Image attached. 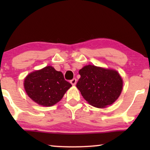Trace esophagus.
I'll return each mask as SVG.
<instances>
[{
  "mask_svg": "<svg viewBox=\"0 0 150 150\" xmlns=\"http://www.w3.org/2000/svg\"><path fill=\"white\" fill-rule=\"evenodd\" d=\"M70 83H71L72 85H75L76 84V79H73L72 80H71V81H70Z\"/></svg>",
  "mask_w": 150,
  "mask_h": 150,
  "instance_id": "1",
  "label": "esophagus"
}]
</instances>
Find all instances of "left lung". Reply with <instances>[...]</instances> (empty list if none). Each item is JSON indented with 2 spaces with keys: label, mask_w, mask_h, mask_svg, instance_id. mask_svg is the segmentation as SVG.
Segmentation results:
<instances>
[{
  "label": "left lung",
  "mask_w": 150,
  "mask_h": 150,
  "mask_svg": "<svg viewBox=\"0 0 150 150\" xmlns=\"http://www.w3.org/2000/svg\"><path fill=\"white\" fill-rule=\"evenodd\" d=\"M76 87L86 101L98 108L110 105L120 96L123 81L117 71L95 65H87L79 70Z\"/></svg>",
  "instance_id": "8db88e82"
}]
</instances>
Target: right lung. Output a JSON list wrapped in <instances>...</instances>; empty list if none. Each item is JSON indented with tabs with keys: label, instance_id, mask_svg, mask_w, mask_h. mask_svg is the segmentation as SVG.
Instances as JSON below:
<instances>
[{
	"label": "right lung",
	"instance_id": "obj_1",
	"mask_svg": "<svg viewBox=\"0 0 150 150\" xmlns=\"http://www.w3.org/2000/svg\"><path fill=\"white\" fill-rule=\"evenodd\" d=\"M24 85L28 97L44 106H51L60 101L71 86L65 81L62 72L52 66L29 74L24 80Z\"/></svg>",
	"mask_w": 150,
	"mask_h": 150
}]
</instances>
